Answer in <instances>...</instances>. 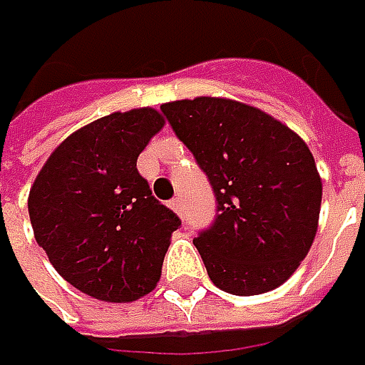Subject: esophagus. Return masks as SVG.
<instances>
[{"label":"esophagus","mask_w":365,"mask_h":365,"mask_svg":"<svg viewBox=\"0 0 365 365\" xmlns=\"http://www.w3.org/2000/svg\"><path fill=\"white\" fill-rule=\"evenodd\" d=\"M170 209L175 211L176 215H180V213H182V201H180V197H175V199L170 201Z\"/></svg>","instance_id":"obj_1"}]
</instances>
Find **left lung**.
<instances>
[{
  "instance_id": "1",
  "label": "left lung",
  "mask_w": 365,
  "mask_h": 365,
  "mask_svg": "<svg viewBox=\"0 0 365 365\" xmlns=\"http://www.w3.org/2000/svg\"><path fill=\"white\" fill-rule=\"evenodd\" d=\"M209 176L219 215L192 240L211 282L254 297L284 284L315 242L323 182L301 135L227 97L160 106Z\"/></svg>"
}]
</instances>
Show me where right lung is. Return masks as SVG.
<instances>
[{"instance_id":"add662e5","label":"right lung","mask_w":365,"mask_h":365,"mask_svg":"<svg viewBox=\"0 0 365 365\" xmlns=\"http://www.w3.org/2000/svg\"><path fill=\"white\" fill-rule=\"evenodd\" d=\"M154 107L115 111L64 138L28 195L38 245L68 284L97 301L152 292L180 219L154 197L135 164L164 128Z\"/></svg>"}]
</instances>
